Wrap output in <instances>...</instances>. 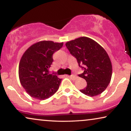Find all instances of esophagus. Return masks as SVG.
<instances>
[{"instance_id": "1", "label": "esophagus", "mask_w": 131, "mask_h": 131, "mask_svg": "<svg viewBox=\"0 0 131 131\" xmlns=\"http://www.w3.org/2000/svg\"><path fill=\"white\" fill-rule=\"evenodd\" d=\"M70 77V78L71 79H73V80H76V79L78 78V77H77V76L75 74H71Z\"/></svg>"}]
</instances>
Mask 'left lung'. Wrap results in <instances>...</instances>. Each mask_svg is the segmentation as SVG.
<instances>
[{
  "instance_id": "obj_1",
  "label": "left lung",
  "mask_w": 131,
  "mask_h": 131,
  "mask_svg": "<svg viewBox=\"0 0 131 131\" xmlns=\"http://www.w3.org/2000/svg\"><path fill=\"white\" fill-rule=\"evenodd\" d=\"M66 46L84 70L78 76L85 79L87 85L80 92L89 96L101 94L108 86L112 75V63L105 49L87 37L69 41Z\"/></svg>"
}]
</instances>
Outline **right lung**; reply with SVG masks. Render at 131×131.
I'll list each match as a JSON object with an SVG mask.
<instances>
[{
  "mask_svg": "<svg viewBox=\"0 0 131 131\" xmlns=\"http://www.w3.org/2000/svg\"><path fill=\"white\" fill-rule=\"evenodd\" d=\"M63 43L41 41L25 52L19 62V78L21 85L31 97L44 100L58 91L61 79L49 73L53 54Z\"/></svg>",
  "mask_w": 131,
  "mask_h": 131,
  "instance_id": "obj_1",
  "label": "right lung"
}]
</instances>
